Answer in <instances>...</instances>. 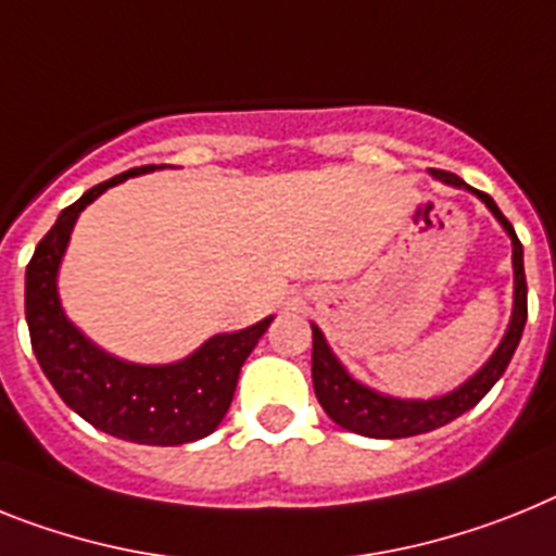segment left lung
I'll use <instances>...</instances> for the list:
<instances>
[{
    "label": "left lung",
    "mask_w": 556,
    "mask_h": 556,
    "mask_svg": "<svg viewBox=\"0 0 556 556\" xmlns=\"http://www.w3.org/2000/svg\"><path fill=\"white\" fill-rule=\"evenodd\" d=\"M430 177L441 179L444 185H453V188H464V191L476 193L511 239V273H515L511 317L504 337H501V343L490 354V359L472 377L464 379L462 386L441 393V396H433V400H402V396H391V393H382L377 388L359 382L337 359L331 345L326 343L324 331L312 324V386H315L317 402H320V407L329 414L334 425L351 430V433L368 435V439H407V435L430 433L435 427L450 425L453 419L467 414L469 407H476L490 393V388L495 386L497 379L504 377L506 365H509L511 354H515L517 343L523 337L526 315H529L526 312L523 244L517 241L515 227L509 225V219L495 205V199L490 193L469 188L462 177H455L450 170L430 168Z\"/></svg>",
    "instance_id": "left-lung-1"
}]
</instances>
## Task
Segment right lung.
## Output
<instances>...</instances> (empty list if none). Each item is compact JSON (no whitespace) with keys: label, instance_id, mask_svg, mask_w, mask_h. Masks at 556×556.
<instances>
[{"label":"right lung","instance_id":"add662e5","mask_svg":"<svg viewBox=\"0 0 556 556\" xmlns=\"http://www.w3.org/2000/svg\"><path fill=\"white\" fill-rule=\"evenodd\" d=\"M163 168V165H160ZM142 165L89 188L59 213L39 241L25 275V315L33 354L66 407L103 433L151 447H177L205 439L225 419L241 365L269 329L273 315L239 331H222L177 363L142 365L109 354L66 317L59 269L84 207L129 177L151 174Z\"/></svg>","mask_w":556,"mask_h":556}]
</instances>
